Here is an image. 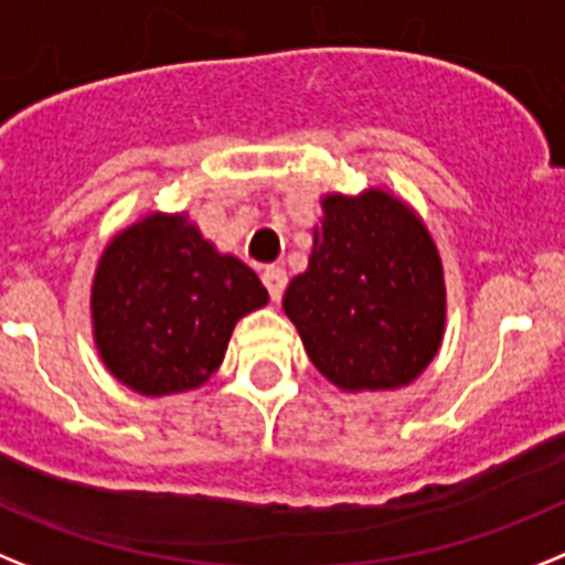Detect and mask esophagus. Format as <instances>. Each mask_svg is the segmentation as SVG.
I'll use <instances>...</instances> for the list:
<instances>
[{
    "label": "esophagus",
    "mask_w": 565,
    "mask_h": 565,
    "mask_svg": "<svg viewBox=\"0 0 565 565\" xmlns=\"http://www.w3.org/2000/svg\"><path fill=\"white\" fill-rule=\"evenodd\" d=\"M262 281H264V287L269 289V298H273V301H281L284 289H287V269L267 267L262 273Z\"/></svg>",
    "instance_id": "obj_1"
}]
</instances>
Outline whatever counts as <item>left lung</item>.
<instances>
[{
  "label": "left lung",
  "instance_id": "obj_1",
  "mask_svg": "<svg viewBox=\"0 0 565 565\" xmlns=\"http://www.w3.org/2000/svg\"><path fill=\"white\" fill-rule=\"evenodd\" d=\"M321 213L310 264L289 281L284 312L338 390H401L444 341L438 247L424 218L384 188L323 195Z\"/></svg>",
  "mask_w": 565,
  "mask_h": 565
}]
</instances>
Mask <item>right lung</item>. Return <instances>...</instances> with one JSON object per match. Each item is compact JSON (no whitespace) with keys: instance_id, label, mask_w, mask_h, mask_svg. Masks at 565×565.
I'll use <instances>...</instances> for the list:
<instances>
[{"instance_id":"add662e5","label":"right lung","mask_w":565,"mask_h":565,"mask_svg":"<svg viewBox=\"0 0 565 565\" xmlns=\"http://www.w3.org/2000/svg\"><path fill=\"white\" fill-rule=\"evenodd\" d=\"M267 301L253 269L218 253L188 213H150L113 235L96 264L93 341L116 381L161 398L207 384L238 318Z\"/></svg>"}]
</instances>
